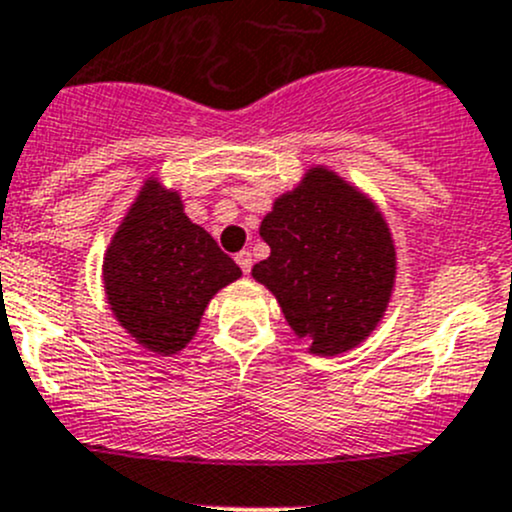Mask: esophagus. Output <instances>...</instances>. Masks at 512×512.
<instances>
[{
    "mask_svg": "<svg viewBox=\"0 0 512 512\" xmlns=\"http://www.w3.org/2000/svg\"><path fill=\"white\" fill-rule=\"evenodd\" d=\"M235 262H237V265H240V270L245 272V275H247V272L252 270V255H250V252H247V250L237 252V255H235Z\"/></svg>",
    "mask_w": 512,
    "mask_h": 512,
    "instance_id": "esophagus-1",
    "label": "esophagus"
}]
</instances>
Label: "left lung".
<instances>
[{"label": "left lung", "mask_w": 512, "mask_h": 512, "mask_svg": "<svg viewBox=\"0 0 512 512\" xmlns=\"http://www.w3.org/2000/svg\"><path fill=\"white\" fill-rule=\"evenodd\" d=\"M252 277L280 302L309 352L337 356L379 327L396 285V245L379 205L324 165L275 200Z\"/></svg>", "instance_id": "left-lung-1"}]
</instances>
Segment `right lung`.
I'll list each match as a JSON object with an SVG mask.
<instances>
[{
  "label": "right lung",
  "mask_w": 512,
  "mask_h": 512,
  "mask_svg": "<svg viewBox=\"0 0 512 512\" xmlns=\"http://www.w3.org/2000/svg\"><path fill=\"white\" fill-rule=\"evenodd\" d=\"M240 267L200 225L178 190L148 178L103 255L113 317L148 352L173 356L195 337L205 307Z\"/></svg>",
  "instance_id": "1"
}]
</instances>
